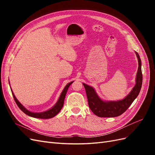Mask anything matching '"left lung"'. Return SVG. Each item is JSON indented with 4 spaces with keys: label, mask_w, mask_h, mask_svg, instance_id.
<instances>
[{
    "label": "left lung",
    "mask_w": 155,
    "mask_h": 155,
    "mask_svg": "<svg viewBox=\"0 0 155 155\" xmlns=\"http://www.w3.org/2000/svg\"><path fill=\"white\" fill-rule=\"evenodd\" d=\"M135 53L138 61V68L136 78V84L132 91L124 99L118 101H103L97 96L95 90L92 87L83 83L85 88L88 106L95 115L102 118L118 116L122 114L128 109L138 96L142 85V63L139 54L137 51H135Z\"/></svg>",
    "instance_id": "8db88e82"
}]
</instances>
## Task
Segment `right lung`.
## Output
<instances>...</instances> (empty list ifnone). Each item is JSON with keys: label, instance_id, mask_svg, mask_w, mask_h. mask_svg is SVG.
<instances>
[{"label": "right lung", "instance_id": "1", "mask_svg": "<svg viewBox=\"0 0 155 155\" xmlns=\"http://www.w3.org/2000/svg\"><path fill=\"white\" fill-rule=\"evenodd\" d=\"M74 81L70 82L69 83H68L67 85H66L63 89V92L61 94V95L59 96V100L58 101V102L56 103L55 105L52 107L50 109L45 111V112H30L28 110H27L26 108L23 106L21 103L17 100V98L15 97V95H14V94L12 91V94L13 96L14 97V100H15V101L16 102V104L17 105V106L19 107V109L25 113L26 115L28 116H30L31 117H33V118H41V119H49V118H51L54 117L55 116L57 115L59 112H60V110H61L62 107L63 106L64 104V98H65V96H66V94L67 92L68 91V88L70 87V85H71V84L73 83Z\"/></svg>", "mask_w": 155, "mask_h": 155}]
</instances>
